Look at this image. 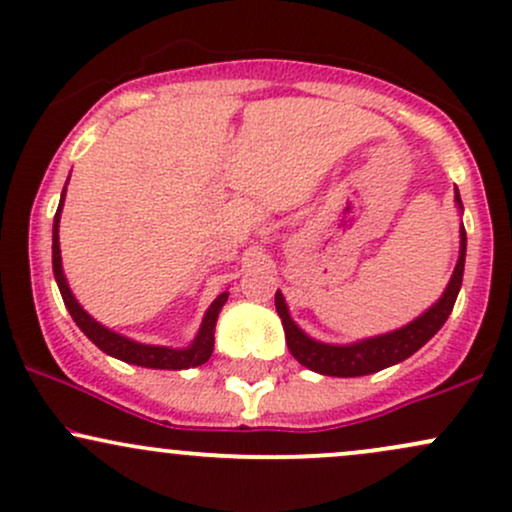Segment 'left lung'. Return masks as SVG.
Listing matches in <instances>:
<instances>
[{
	"instance_id": "1",
	"label": "left lung",
	"mask_w": 512,
	"mask_h": 512,
	"mask_svg": "<svg viewBox=\"0 0 512 512\" xmlns=\"http://www.w3.org/2000/svg\"><path fill=\"white\" fill-rule=\"evenodd\" d=\"M455 204L457 209L464 211L457 187ZM464 255H467V233H464V226H460V257H457L455 272H452L443 296H440L426 313H421L416 320L407 322V325L399 327V330L378 334V337L358 339V342L351 344H325L317 342L310 334H305L301 327L293 322L286 298L281 296V291H276V313L281 317L286 344H289L293 358H296L301 366L315 370V373L320 375H332V378H358V375H370L378 373V370L383 368L395 366V363L416 354V351H419L421 346L445 325V320H448L452 313V305H455L457 293H460L462 286Z\"/></svg>"
}]
</instances>
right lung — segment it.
<instances>
[{"label": "right lung", "instance_id": "right-lung-1", "mask_svg": "<svg viewBox=\"0 0 512 512\" xmlns=\"http://www.w3.org/2000/svg\"><path fill=\"white\" fill-rule=\"evenodd\" d=\"M64 195H67V185H64V190H62L60 207H57L55 223H52V272H55V281H57V286H60L62 301H64V305H67L69 315L74 317L76 325H79V330L84 332L86 337L103 351V354L120 358V361L132 363V366L158 368V370H182V368H195V366H202V363H207L211 351H214L216 320H219L223 303L228 301V291H223L214 298V303L209 305L207 313H204V317H202L199 332L195 334V339L185 346V349L142 344V342H134V339H129V337H122V334H117L113 330H108V327L101 325L98 320H93V317L88 315L84 308H81L79 301L74 298L72 289H69L67 276H64L62 252H60V219H62Z\"/></svg>", "mask_w": 512, "mask_h": 512}]
</instances>
